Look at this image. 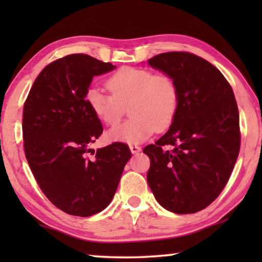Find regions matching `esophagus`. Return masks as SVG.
Returning a JSON list of instances; mask_svg holds the SVG:
<instances>
[{
	"mask_svg": "<svg viewBox=\"0 0 262 262\" xmlns=\"http://www.w3.org/2000/svg\"><path fill=\"white\" fill-rule=\"evenodd\" d=\"M129 149H130V152L133 153V155H137V153L141 151V147H140V146H137V145H130V146H129Z\"/></svg>",
	"mask_w": 262,
	"mask_h": 262,
	"instance_id": "34e87169",
	"label": "esophagus"
}]
</instances>
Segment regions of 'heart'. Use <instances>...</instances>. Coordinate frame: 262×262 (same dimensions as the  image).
Segmentation results:
<instances>
[{
    "instance_id": "1",
    "label": "heart",
    "mask_w": 262,
    "mask_h": 262,
    "mask_svg": "<svg viewBox=\"0 0 262 262\" xmlns=\"http://www.w3.org/2000/svg\"><path fill=\"white\" fill-rule=\"evenodd\" d=\"M106 87L111 96L98 89L86 92L85 102L92 114L106 125H114L121 120L125 105H129L130 116L107 132L109 141L141 144L156 129L165 130L175 120L180 92L171 76L155 74L144 68L123 67L106 80Z\"/></svg>"
}]
</instances>
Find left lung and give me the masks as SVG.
I'll return each mask as SVG.
<instances>
[{
    "label": "left lung",
    "mask_w": 262,
    "mask_h": 262,
    "mask_svg": "<svg viewBox=\"0 0 262 262\" xmlns=\"http://www.w3.org/2000/svg\"><path fill=\"white\" fill-rule=\"evenodd\" d=\"M147 63L171 76L180 92L179 110L169 130L144 148L151 160L148 186L165 210L195 213L222 193L238 157L235 95L213 64L189 52H164Z\"/></svg>",
    "instance_id": "obj_1"
}]
</instances>
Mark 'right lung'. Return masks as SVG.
<instances>
[{"label": "right lung", "mask_w": 262, "mask_h": 262, "mask_svg": "<svg viewBox=\"0 0 262 262\" xmlns=\"http://www.w3.org/2000/svg\"><path fill=\"white\" fill-rule=\"evenodd\" d=\"M115 68L89 55L66 56L40 72L24 105L27 162L45 196L68 214L90 217L106 208L132 157L122 142L90 148L103 127L86 92L95 76Z\"/></svg>", "instance_id": "1"}]
</instances>
